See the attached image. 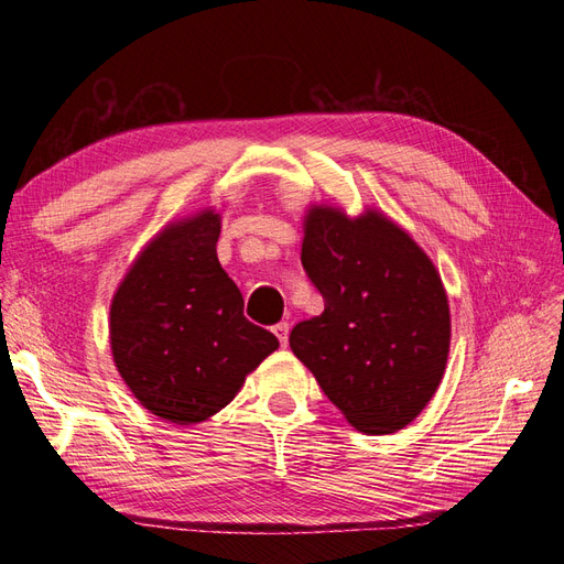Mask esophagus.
Segmentation results:
<instances>
[{
  "mask_svg": "<svg viewBox=\"0 0 564 564\" xmlns=\"http://www.w3.org/2000/svg\"><path fill=\"white\" fill-rule=\"evenodd\" d=\"M272 334L280 338V344L286 346L289 344V324L286 322H278L275 327H272Z\"/></svg>",
  "mask_w": 564,
  "mask_h": 564,
  "instance_id": "esophagus-1",
  "label": "esophagus"
}]
</instances>
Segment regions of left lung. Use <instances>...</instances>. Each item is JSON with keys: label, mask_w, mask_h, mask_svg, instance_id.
Returning a JSON list of instances; mask_svg holds the SVG:
<instances>
[{"label": "left lung", "mask_w": 564, "mask_h": 564, "mask_svg": "<svg viewBox=\"0 0 564 564\" xmlns=\"http://www.w3.org/2000/svg\"><path fill=\"white\" fill-rule=\"evenodd\" d=\"M303 232L301 263L324 313L299 322L289 346L357 431L395 433L445 373V286L423 249L377 209L348 218L319 204Z\"/></svg>", "instance_id": "1"}]
</instances>
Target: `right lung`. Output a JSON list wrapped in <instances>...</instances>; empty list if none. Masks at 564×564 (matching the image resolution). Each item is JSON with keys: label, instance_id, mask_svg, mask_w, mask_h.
<instances>
[{"label": "right lung", "instance_id": "obj_1", "mask_svg": "<svg viewBox=\"0 0 564 564\" xmlns=\"http://www.w3.org/2000/svg\"><path fill=\"white\" fill-rule=\"evenodd\" d=\"M218 235L214 209L169 224L110 303L119 377L148 412L178 425L220 412L280 346L245 317L240 289L218 263Z\"/></svg>", "mask_w": 564, "mask_h": 564}]
</instances>
